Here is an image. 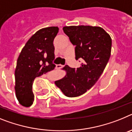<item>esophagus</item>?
Masks as SVG:
<instances>
[{
    "label": "esophagus",
    "mask_w": 132,
    "mask_h": 132,
    "mask_svg": "<svg viewBox=\"0 0 132 132\" xmlns=\"http://www.w3.org/2000/svg\"><path fill=\"white\" fill-rule=\"evenodd\" d=\"M64 67V65H61V64H58L56 66L57 68H61Z\"/></svg>",
    "instance_id": "esophagus-1"
}]
</instances>
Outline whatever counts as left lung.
Returning <instances> with one entry per match:
<instances>
[{
    "instance_id": "8db88e82",
    "label": "left lung",
    "mask_w": 132,
    "mask_h": 132,
    "mask_svg": "<svg viewBox=\"0 0 132 132\" xmlns=\"http://www.w3.org/2000/svg\"><path fill=\"white\" fill-rule=\"evenodd\" d=\"M63 30L76 46V60L82 63L77 69L65 66L66 75L55 84L67 97H78L90 90L104 72L111 55L112 39L99 26H64Z\"/></svg>"
}]
</instances>
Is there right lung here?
I'll use <instances>...</instances> for the list:
<instances>
[{
    "label": "right lung",
    "instance_id": "right-lung-1",
    "mask_svg": "<svg viewBox=\"0 0 132 132\" xmlns=\"http://www.w3.org/2000/svg\"><path fill=\"white\" fill-rule=\"evenodd\" d=\"M58 27L51 26L36 32L22 50L15 70V91L22 106L29 107L34 100L32 84L34 79L54 69L53 41Z\"/></svg>",
    "mask_w": 132,
    "mask_h": 132
}]
</instances>
